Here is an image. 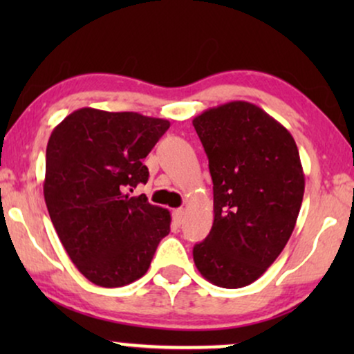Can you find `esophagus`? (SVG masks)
<instances>
[{
	"instance_id": "esophagus-1",
	"label": "esophagus",
	"mask_w": 354,
	"mask_h": 354,
	"mask_svg": "<svg viewBox=\"0 0 354 354\" xmlns=\"http://www.w3.org/2000/svg\"><path fill=\"white\" fill-rule=\"evenodd\" d=\"M183 214H185V211H183L182 207H178V209L174 211V212H172V221H174V224L180 225L182 222H183Z\"/></svg>"
}]
</instances>
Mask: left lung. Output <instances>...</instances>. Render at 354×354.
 Here are the masks:
<instances>
[{
	"label": "left lung",
	"mask_w": 354,
	"mask_h": 354,
	"mask_svg": "<svg viewBox=\"0 0 354 354\" xmlns=\"http://www.w3.org/2000/svg\"><path fill=\"white\" fill-rule=\"evenodd\" d=\"M193 127L214 185V222L193 261L217 287H246L279 258L297 224L304 195L297 143L248 101L206 109Z\"/></svg>",
	"instance_id": "8db88e82"
}]
</instances>
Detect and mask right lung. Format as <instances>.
I'll list each match as a JSON object with an SVG mask.
<instances>
[{
	"instance_id": "right-lung-1",
	"label": "right lung",
	"mask_w": 354,
	"mask_h": 354,
	"mask_svg": "<svg viewBox=\"0 0 354 354\" xmlns=\"http://www.w3.org/2000/svg\"><path fill=\"white\" fill-rule=\"evenodd\" d=\"M169 125L138 113L82 108L48 140V212L72 263L98 287H124L143 277L171 232V212L145 195L130 196L148 182L142 161Z\"/></svg>"
}]
</instances>
